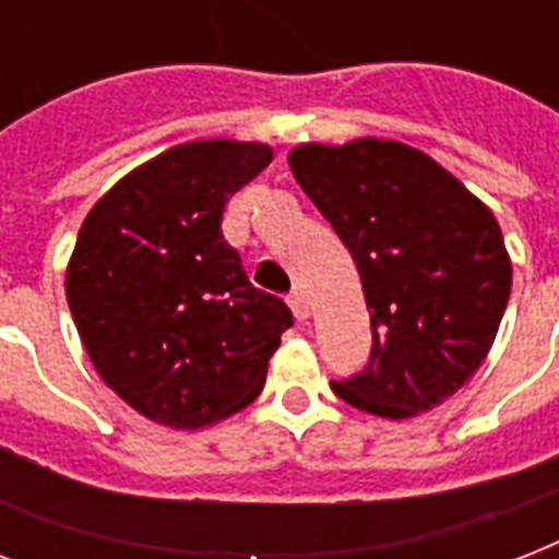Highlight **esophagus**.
I'll list each match as a JSON object with an SVG mask.
<instances>
[{"instance_id": "34e87169", "label": "esophagus", "mask_w": 559, "mask_h": 559, "mask_svg": "<svg viewBox=\"0 0 559 559\" xmlns=\"http://www.w3.org/2000/svg\"><path fill=\"white\" fill-rule=\"evenodd\" d=\"M287 305L293 307V316H296L298 322H305L307 316H310V301H307L305 289H293L287 296Z\"/></svg>"}]
</instances>
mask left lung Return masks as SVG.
<instances>
[{
  "label": "left lung",
  "mask_w": 559,
  "mask_h": 559,
  "mask_svg": "<svg viewBox=\"0 0 559 559\" xmlns=\"http://www.w3.org/2000/svg\"><path fill=\"white\" fill-rule=\"evenodd\" d=\"M289 168L348 246L371 313L368 366L333 391L391 420L441 406L485 362L511 298L493 211L391 139L301 144Z\"/></svg>",
  "instance_id": "1"
}]
</instances>
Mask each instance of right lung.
Wrapping results in <instances>:
<instances>
[{"mask_svg": "<svg viewBox=\"0 0 559 559\" xmlns=\"http://www.w3.org/2000/svg\"><path fill=\"white\" fill-rule=\"evenodd\" d=\"M272 162L258 142H188L109 188L86 214L66 298L100 380L170 429H202L261 394L293 324L223 237L231 193Z\"/></svg>", "mask_w": 559, "mask_h": 559, "instance_id": "right-lung-1", "label": "right lung"}]
</instances>
